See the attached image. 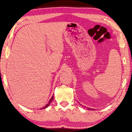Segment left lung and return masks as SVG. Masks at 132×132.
Masks as SVG:
<instances>
[{"label": "left lung", "instance_id": "8db88e82", "mask_svg": "<svg viewBox=\"0 0 132 132\" xmlns=\"http://www.w3.org/2000/svg\"><path fill=\"white\" fill-rule=\"evenodd\" d=\"M87 109H88V110H94L95 109H92V108H87Z\"/></svg>", "mask_w": 132, "mask_h": 132}]
</instances>
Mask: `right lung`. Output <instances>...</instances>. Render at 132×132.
<instances>
[{
	"instance_id": "obj_1",
	"label": "right lung",
	"mask_w": 132,
	"mask_h": 132,
	"mask_svg": "<svg viewBox=\"0 0 132 132\" xmlns=\"http://www.w3.org/2000/svg\"><path fill=\"white\" fill-rule=\"evenodd\" d=\"M53 96H52V98H50V100L49 101H48V104H46V106H44V107H43V108H41V109H46V108H47V107H48V105H49V104H50V103H51V102H52V100H53Z\"/></svg>"
}]
</instances>
